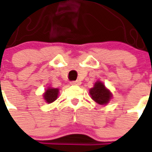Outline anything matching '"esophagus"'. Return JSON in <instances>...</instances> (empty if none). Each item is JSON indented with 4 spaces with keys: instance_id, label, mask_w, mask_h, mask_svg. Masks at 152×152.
Listing matches in <instances>:
<instances>
[{
    "instance_id": "34e87169",
    "label": "esophagus",
    "mask_w": 152,
    "mask_h": 152,
    "mask_svg": "<svg viewBox=\"0 0 152 152\" xmlns=\"http://www.w3.org/2000/svg\"><path fill=\"white\" fill-rule=\"evenodd\" d=\"M71 85L72 86H80V81H79V80H76V81H72L71 82Z\"/></svg>"
}]
</instances>
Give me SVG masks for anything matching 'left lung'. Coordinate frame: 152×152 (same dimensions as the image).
I'll return each mask as SVG.
<instances>
[{
	"label": "left lung",
	"instance_id": "8db88e82",
	"mask_svg": "<svg viewBox=\"0 0 152 152\" xmlns=\"http://www.w3.org/2000/svg\"><path fill=\"white\" fill-rule=\"evenodd\" d=\"M90 94L91 99L100 105H105L109 104L110 99L113 97L111 91L106 88L104 84L100 80L96 81L94 87L90 89Z\"/></svg>",
	"mask_w": 152,
	"mask_h": 152
}]
</instances>
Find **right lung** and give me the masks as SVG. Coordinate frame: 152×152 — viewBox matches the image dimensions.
<instances>
[{"label":"right lung","instance_id":"add662e5","mask_svg":"<svg viewBox=\"0 0 152 152\" xmlns=\"http://www.w3.org/2000/svg\"><path fill=\"white\" fill-rule=\"evenodd\" d=\"M58 94H59V89L48 87V89L45 90V92L43 93V97L45 102H47L48 104H51L58 99Z\"/></svg>","mask_w":152,"mask_h":152}]
</instances>
